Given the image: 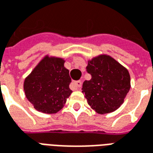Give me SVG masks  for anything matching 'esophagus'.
Wrapping results in <instances>:
<instances>
[{
  "instance_id": "34e87169",
  "label": "esophagus",
  "mask_w": 153,
  "mask_h": 153,
  "mask_svg": "<svg viewBox=\"0 0 153 153\" xmlns=\"http://www.w3.org/2000/svg\"><path fill=\"white\" fill-rule=\"evenodd\" d=\"M82 82L81 81H77V82H73L71 83V86H72V88L73 90H77V89L81 88V86H82Z\"/></svg>"
}]
</instances>
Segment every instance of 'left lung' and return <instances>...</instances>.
Returning <instances> with one entry per match:
<instances>
[{"instance_id": "left-lung-1", "label": "left lung", "mask_w": 153, "mask_h": 153, "mask_svg": "<svg viewBox=\"0 0 153 153\" xmlns=\"http://www.w3.org/2000/svg\"><path fill=\"white\" fill-rule=\"evenodd\" d=\"M86 71L91 79L85 81L82 92L88 105L100 114L116 110L130 89V76L126 68L107 55L88 62Z\"/></svg>"}]
</instances>
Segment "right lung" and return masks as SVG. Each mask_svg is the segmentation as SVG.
I'll use <instances>...</instances> for the list:
<instances>
[{
  "label": "right lung",
  "mask_w": 153,
  "mask_h": 153,
  "mask_svg": "<svg viewBox=\"0 0 153 153\" xmlns=\"http://www.w3.org/2000/svg\"><path fill=\"white\" fill-rule=\"evenodd\" d=\"M71 82L63 59L45 57L25 80L24 90L34 109L55 114L63 107L71 94Z\"/></svg>",
  "instance_id": "add662e5"
}]
</instances>
